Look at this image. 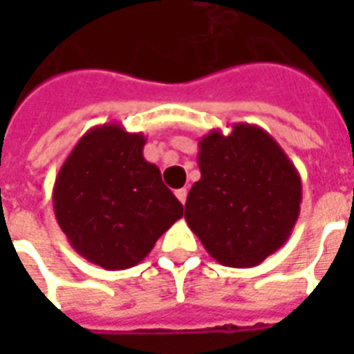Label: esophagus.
Here are the masks:
<instances>
[{
    "label": "esophagus",
    "instance_id": "obj_1",
    "mask_svg": "<svg viewBox=\"0 0 354 354\" xmlns=\"http://www.w3.org/2000/svg\"><path fill=\"white\" fill-rule=\"evenodd\" d=\"M176 197H178V201L184 205L185 199H187V189H185V187H182V189H176Z\"/></svg>",
    "mask_w": 354,
    "mask_h": 354
}]
</instances>
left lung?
I'll list each match as a JSON object with an SVG mask.
<instances>
[{
  "label": "left lung",
  "instance_id": "1",
  "mask_svg": "<svg viewBox=\"0 0 354 354\" xmlns=\"http://www.w3.org/2000/svg\"><path fill=\"white\" fill-rule=\"evenodd\" d=\"M197 161L201 180L185 201L189 230L222 266H260L288 241L299 216L294 162L269 132L248 123L208 132Z\"/></svg>",
  "mask_w": 354,
  "mask_h": 354
}]
</instances>
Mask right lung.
<instances>
[{
	"instance_id": "right-lung-1",
	"label": "right lung",
	"mask_w": 354,
	"mask_h": 354,
	"mask_svg": "<svg viewBox=\"0 0 354 354\" xmlns=\"http://www.w3.org/2000/svg\"><path fill=\"white\" fill-rule=\"evenodd\" d=\"M146 136L117 123L94 127L73 146L53 187L55 216L85 260L109 271L146 258L184 216L182 203L144 159Z\"/></svg>"
}]
</instances>
